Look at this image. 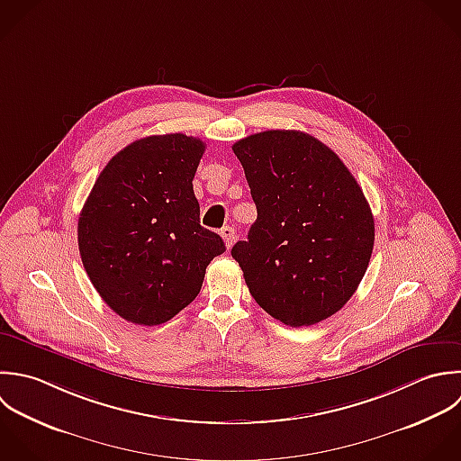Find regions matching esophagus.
<instances>
[{"mask_svg": "<svg viewBox=\"0 0 461 461\" xmlns=\"http://www.w3.org/2000/svg\"><path fill=\"white\" fill-rule=\"evenodd\" d=\"M221 237L224 239V244H226V248L230 249V248L233 246L235 239H237V235H235V228H231V226H224V228L221 230Z\"/></svg>", "mask_w": 461, "mask_h": 461, "instance_id": "esophagus-1", "label": "esophagus"}]
</instances>
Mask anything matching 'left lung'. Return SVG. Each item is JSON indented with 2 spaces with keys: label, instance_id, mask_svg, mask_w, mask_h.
Listing matches in <instances>:
<instances>
[{
  "label": "left lung",
  "instance_id": "8db88e82",
  "mask_svg": "<svg viewBox=\"0 0 461 461\" xmlns=\"http://www.w3.org/2000/svg\"><path fill=\"white\" fill-rule=\"evenodd\" d=\"M257 221L231 257L255 302L289 327L336 314L374 251L370 204L339 156L302 131H264L233 143Z\"/></svg>",
  "mask_w": 461,
  "mask_h": 461
}]
</instances>
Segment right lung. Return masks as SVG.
<instances>
[{"mask_svg": "<svg viewBox=\"0 0 461 461\" xmlns=\"http://www.w3.org/2000/svg\"><path fill=\"white\" fill-rule=\"evenodd\" d=\"M199 138L132 141L100 172L78 217V251L102 300L136 325H161L190 305L208 264L226 251L199 224Z\"/></svg>", "mask_w": 461, "mask_h": 461, "instance_id": "obj_1", "label": "right lung"}]
</instances>
